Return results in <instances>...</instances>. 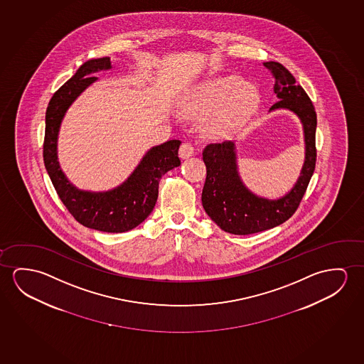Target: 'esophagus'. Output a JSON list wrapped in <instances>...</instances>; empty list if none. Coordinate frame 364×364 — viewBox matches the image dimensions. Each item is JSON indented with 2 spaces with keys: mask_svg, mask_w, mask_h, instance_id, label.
<instances>
[{
  "mask_svg": "<svg viewBox=\"0 0 364 364\" xmlns=\"http://www.w3.org/2000/svg\"><path fill=\"white\" fill-rule=\"evenodd\" d=\"M194 146L191 142H183L179 149V155L181 159H189L194 155Z\"/></svg>",
  "mask_w": 364,
  "mask_h": 364,
  "instance_id": "1",
  "label": "esophagus"
}]
</instances>
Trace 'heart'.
<instances>
[{"mask_svg":"<svg viewBox=\"0 0 364 364\" xmlns=\"http://www.w3.org/2000/svg\"><path fill=\"white\" fill-rule=\"evenodd\" d=\"M257 92L243 85L237 77L213 79L196 90L186 112L196 117L209 116L205 122L208 134L224 137L233 134L246 121L257 103Z\"/></svg>","mask_w":364,"mask_h":364,"instance_id":"1","label":"heart"}]
</instances>
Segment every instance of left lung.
I'll return each instance as SVG.
<instances>
[{"label":"left lung","mask_w":364,"mask_h":364,"mask_svg":"<svg viewBox=\"0 0 364 364\" xmlns=\"http://www.w3.org/2000/svg\"><path fill=\"white\" fill-rule=\"evenodd\" d=\"M274 77V90L280 101L269 108H286L296 113L304 124L305 162L300 178L289 194L277 200L259 198L247 189L237 173L235 144L223 141L209 144L203 151L207 179L202 193L204 210L220 230L232 235H246L271 230L292 217L308 189L316 162L315 131L316 112L313 102L296 79L277 62L263 63Z\"/></svg>","instance_id":"8db88e82"}]
</instances>
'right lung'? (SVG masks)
Segmentation results:
<instances>
[{"label":"right lung","instance_id":"add662e5","mask_svg":"<svg viewBox=\"0 0 364 364\" xmlns=\"http://www.w3.org/2000/svg\"><path fill=\"white\" fill-rule=\"evenodd\" d=\"M109 68V58L88 60L51 97L45 116L43 156L56 194L77 222L92 230L122 233L137 227L150 215L156 204L162 175L180 165L178 152L181 142L171 140L152 147L129 179L113 191H78L68 181L56 156L59 126L68 107L97 79L90 74Z\"/></svg>","mask_w":364,"mask_h":364}]
</instances>
